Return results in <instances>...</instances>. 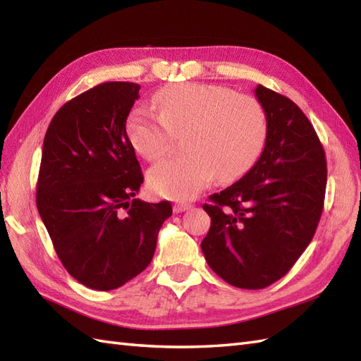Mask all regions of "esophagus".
Segmentation results:
<instances>
[{"label": "esophagus", "mask_w": 361, "mask_h": 361, "mask_svg": "<svg viewBox=\"0 0 361 361\" xmlns=\"http://www.w3.org/2000/svg\"><path fill=\"white\" fill-rule=\"evenodd\" d=\"M190 208H192V204L185 203V202H178V203L173 204V211L175 212H185V211H189Z\"/></svg>", "instance_id": "obj_1"}]
</instances>
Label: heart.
Here are the masks:
<instances>
[{
    "mask_svg": "<svg viewBox=\"0 0 361 361\" xmlns=\"http://www.w3.org/2000/svg\"><path fill=\"white\" fill-rule=\"evenodd\" d=\"M158 111L137 106L127 119L133 147L149 161L171 150L173 135L185 133L178 157L150 169L149 185L157 194L188 200L221 181L239 178L262 153L267 116L257 99L219 85L180 83L155 96Z\"/></svg>",
    "mask_w": 361,
    "mask_h": 361,
    "instance_id": "1",
    "label": "heart"
}]
</instances>
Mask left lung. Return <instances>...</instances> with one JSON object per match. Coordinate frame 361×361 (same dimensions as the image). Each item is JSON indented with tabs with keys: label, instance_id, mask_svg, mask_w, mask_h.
<instances>
[{
	"label": "left lung",
	"instance_id": "8db88e82",
	"mask_svg": "<svg viewBox=\"0 0 361 361\" xmlns=\"http://www.w3.org/2000/svg\"><path fill=\"white\" fill-rule=\"evenodd\" d=\"M255 93L267 116L262 155L203 204L211 217L206 262L247 290L271 286L295 265L317 231L327 183L323 144L302 110L262 85Z\"/></svg>",
	"mask_w": 361,
	"mask_h": 361
}]
</instances>
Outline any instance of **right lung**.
<instances>
[{
	"instance_id": "1",
	"label": "right lung",
	"mask_w": 361,
	"mask_h": 361,
	"mask_svg": "<svg viewBox=\"0 0 361 361\" xmlns=\"http://www.w3.org/2000/svg\"><path fill=\"white\" fill-rule=\"evenodd\" d=\"M132 82L75 96L46 130L37 209L66 271L93 290H114L150 264L171 202L135 195L144 176L126 130L140 97Z\"/></svg>"
}]
</instances>
